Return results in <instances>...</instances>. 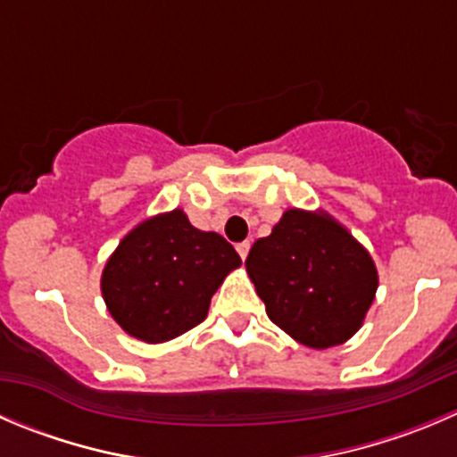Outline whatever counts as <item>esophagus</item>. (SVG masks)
<instances>
[{"label": "esophagus", "mask_w": 457, "mask_h": 457, "mask_svg": "<svg viewBox=\"0 0 457 457\" xmlns=\"http://www.w3.org/2000/svg\"><path fill=\"white\" fill-rule=\"evenodd\" d=\"M250 245H252L250 241H243V243H238V245H237V252H238V254H241L243 261H245L247 252H250Z\"/></svg>", "instance_id": "34e87169"}]
</instances>
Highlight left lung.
Instances as JSON below:
<instances>
[{"mask_svg":"<svg viewBox=\"0 0 457 457\" xmlns=\"http://www.w3.org/2000/svg\"><path fill=\"white\" fill-rule=\"evenodd\" d=\"M245 268L270 321L310 348L351 339L378 292L366 247L326 212L287 210Z\"/></svg>","mask_w":457,"mask_h":457,"instance_id":"1","label":"left lung"}]
</instances>
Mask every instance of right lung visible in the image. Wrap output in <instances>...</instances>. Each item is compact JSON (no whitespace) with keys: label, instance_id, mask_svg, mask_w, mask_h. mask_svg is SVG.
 Returning <instances> with one entry per match:
<instances>
[{"label":"right lung","instance_id":"obj_1","mask_svg":"<svg viewBox=\"0 0 457 457\" xmlns=\"http://www.w3.org/2000/svg\"><path fill=\"white\" fill-rule=\"evenodd\" d=\"M241 265L216 232L196 229L183 210L136 225L109 256L102 296L111 317L147 344L170 341L207 317L212 295Z\"/></svg>","mask_w":457,"mask_h":457}]
</instances>
